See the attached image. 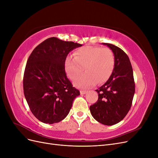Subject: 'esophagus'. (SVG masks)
Instances as JSON below:
<instances>
[{
    "mask_svg": "<svg viewBox=\"0 0 158 158\" xmlns=\"http://www.w3.org/2000/svg\"><path fill=\"white\" fill-rule=\"evenodd\" d=\"M88 92V91L86 90H80V94L83 95V94H85Z\"/></svg>",
    "mask_w": 158,
    "mask_h": 158,
    "instance_id": "obj_1",
    "label": "esophagus"
}]
</instances>
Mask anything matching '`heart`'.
Masks as SVG:
<instances>
[{
  "label": "heart",
  "mask_w": 158,
  "mask_h": 158,
  "mask_svg": "<svg viewBox=\"0 0 158 158\" xmlns=\"http://www.w3.org/2000/svg\"><path fill=\"white\" fill-rule=\"evenodd\" d=\"M114 63L115 58L111 49L85 46L74 52V58L66 59L65 69L69 77L74 79L84 68L87 73L77 77L74 84L76 87L85 88L107 80L114 70Z\"/></svg>",
  "instance_id": "b5f03b06"
}]
</instances>
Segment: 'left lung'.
<instances>
[{"mask_svg": "<svg viewBox=\"0 0 158 158\" xmlns=\"http://www.w3.org/2000/svg\"><path fill=\"white\" fill-rule=\"evenodd\" d=\"M103 44L113 51L115 63L109 80L95 89L98 99L89 107V110L99 123L113 125L122 121L130 110L135 92V83L128 55L115 45L106 43Z\"/></svg>", "mask_w": 158, "mask_h": 158, "instance_id": "8db88e82", "label": "left lung"}]
</instances>
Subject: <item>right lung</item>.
<instances>
[{"mask_svg":"<svg viewBox=\"0 0 158 158\" xmlns=\"http://www.w3.org/2000/svg\"><path fill=\"white\" fill-rule=\"evenodd\" d=\"M82 45L50 37L33 49L24 70L23 93L31 111L48 124L67 116L80 91L66 76L65 60L69 52Z\"/></svg>","mask_w":158,"mask_h":158,"instance_id":"1","label":"right lung"}]
</instances>
